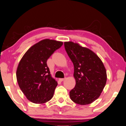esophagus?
<instances>
[{"label":"esophagus","mask_w":126,"mask_h":126,"mask_svg":"<svg viewBox=\"0 0 126 126\" xmlns=\"http://www.w3.org/2000/svg\"><path fill=\"white\" fill-rule=\"evenodd\" d=\"M65 79V78H59V80L60 81V82H63V80H64Z\"/></svg>","instance_id":"1"}]
</instances>
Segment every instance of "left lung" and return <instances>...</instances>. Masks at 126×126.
Returning <instances> with one entry per match:
<instances>
[{"label": "left lung", "mask_w": 126, "mask_h": 126, "mask_svg": "<svg viewBox=\"0 0 126 126\" xmlns=\"http://www.w3.org/2000/svg\"><path fill=\"white\" fill-rule=\"evenodd\" d=\"M66 51L73 63L75 87L70 91L71 100L79 105H87L99 97L107 75L102 61L94 52L72 42L64 43Z\"/></svg>", "instance_id": "1"}]
</instances>
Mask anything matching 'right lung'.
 Wrapping results in <instances>:
<instances>
[{
	"instance_id": "add662e5",
	"label": "right lung",
	"mask_w": 126,
	"mask_h": 126,
	"mask_svg": "<svg viewBox=\"0 0 126 126\" xmlns=\"http://www.w3.org/2000/svg\"><path fill=\"white\" fill-rule=\"evenodd\" d=\"M63 44L62 42L55 40H42L30 47L19 63L17 82L31 102L43 104L53 97L57 82L51 77L47 61Z\"/></svg>"
}]
</instances>
